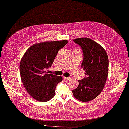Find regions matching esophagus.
<instances>
[{
	"mask_svg": "<svg viewBox=\"0 0 129 129\" xmlns=\"http://www.w3.org/2000/svg\"><path fill=\"white\" fill-rule=\"evenodd\" d=\"M64 78L65 79H67V80L71 79V77H64Z\"/></svg>",
	"mask_w": 129,
	"mask_h": 129,
	"instance_id": "1",
	"label": "esophagus"
}]
</instances>
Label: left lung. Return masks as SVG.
Masks as SVG:
<instances>
[{
	"label": "left lung",
	"mask_w": 129,
	"mask_h": 129,
	"mask_svg": "<svg viewBox=\"0 0 129 129\" xmlns=\"http://www.w3.org/2000/svg\"><path fill=\"white\" fill-rule=\"evenodd\" d=\"M73 41L82 49V68L86 76L78 80V86L72 92L78 100L87 102L97 97L104 88L108 75V57L103 47L88 38Z\"/></svg>",
	"instance_id": "left-lung-1"
}]
</instances>
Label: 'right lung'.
Instances as JSON below:
<instances>
[{
	"label": "right lung",
	"mask_w": 129,
	"mask_h": 129,
	"mask_svg": "<svg viewBox=\"0 0 129 129\" xmlns=\"http://www.w3.org/2000/svg\"><path fill=\"white\" fill-rule=\"evenodd\" d=\"M67 42L62 40L37 43L24 54L20 63V76L26 90L34 99L45 102L55 96L56 87L63 78L47 74L45 70L52 66L58 51Z\"/></svg>",
	"instance_id": "right-lung-1"
}]
</instances>
